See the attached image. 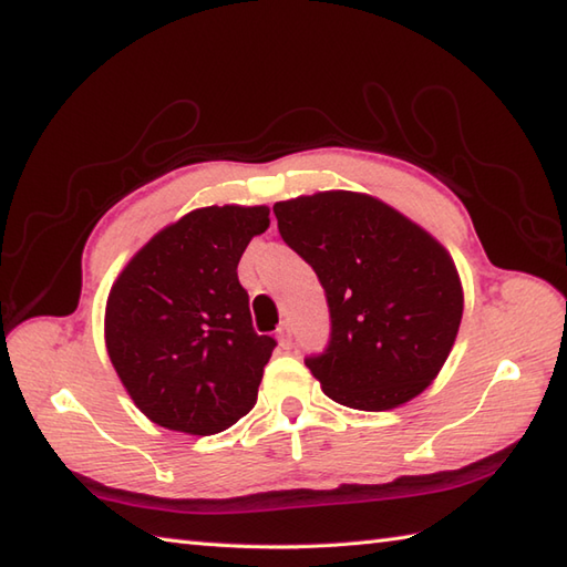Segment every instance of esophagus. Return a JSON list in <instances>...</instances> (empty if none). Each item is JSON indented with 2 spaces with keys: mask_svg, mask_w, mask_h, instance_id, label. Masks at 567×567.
Instances as JSON below:
<instances>
[{
  "mask_svg": "<svg viewBox=\"0 0 567 567\" xmlns=\"http://www.w3.org/2000/svg\"><path fill=\"white\" fill-rule=\"evenodd\" d=\"M277 343H280L282 351H290V348H292V331H290V327H287V323H282V327L277 329Z\"/></svg>",
  "mask_w": 567,
  "mask_h": 567,
  "instance_id": "esophagus-1",
  "label": "esophagus"
}]
</instances>
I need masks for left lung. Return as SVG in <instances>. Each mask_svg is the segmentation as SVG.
I'll return each instance as SVG.
<instances>
[{"label":"left lung","instance_id":"obj_1","mask_svg":"<svg viewBox=\"0 0 567 567\" xmlns=\"http://www.w3.org/2000/svg\"><path fill=\"white\" fill-rule=\"evenodd\" d=\"M277 228L327 292L331 341L305 363L333 402L388 412L436 380L463 319L451 252L363 192L277 202Z\"/></svg>","mask_w":567,"mask_h":567}]
</instances>
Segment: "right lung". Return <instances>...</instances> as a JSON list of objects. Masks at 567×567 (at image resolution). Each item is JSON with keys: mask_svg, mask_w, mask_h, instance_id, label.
Here are the masks:
<instances>
[{"mask_svg": "<svg viewBox=\"0 0 567 567\" xmlns=\"http://www.w3.org/2000/svg\"><path fill=\"white\" fill-rule=\"evenodd\" d=\"M268 207H202L165 226L118 272L104 341L118 380L153 424L212 436L258 400L275 339L252 329L238 260Z\"/></svg>", "mask_w": 567, "mask_h": 567, "instance_id": "add662e5", "label": "right lung"}]
</instances>
